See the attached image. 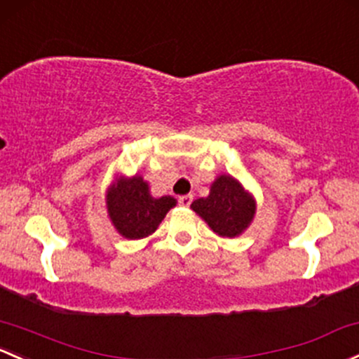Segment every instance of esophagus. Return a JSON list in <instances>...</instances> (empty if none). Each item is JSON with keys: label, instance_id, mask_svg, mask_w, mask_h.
Returning <instances> with one entry per match:
<instances>
[{"label": "esophagus", "instance_id": "obj_1", "mask_svg": "<svg viewBox=\"0 0 359 359\" xmlns=\"http://www.w3.org/2000/svg\"><path fill=\"white\" fill-rule=\"evenodd\" d=\"M191 203H192V196L191 194L180 196V198H179V205L180 206H189Z\"/></svg>", "mask_w": 359, "mask_h": 359}]
</instances>
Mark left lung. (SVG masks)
Returning <instances> with one entry per match:
<instances>
[{
    "mask_svg": "<svg viewBox=\"0 0 359 359\" xmlns=\"http://www.w3.org/2000/svg\"><path fill=\"white\" fill-rule=\"evenodd\" d=\"M191 208L222 237H236L255 217V199L230 175H220L208 198L196 199Z\"/></svg>",
    "mask_w": 359,
    "mask_h": 359,
    "instance_id": "8db88e82",
    "label": "left lung"
}]
</instances>
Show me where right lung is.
Wrapping results in <instances>:
<instances>
[{
    "label": "right lung",
    "mask_w": 359,
    "mask_h": 359,
    "mask_svg": "<svg viewBox=\"0 0 359 359\" xmlns=\"http://www.w3.org/2000/svg\"><path fill=\"white\" fill-rule=\"evenodd\" d=\"M175 203L172 196L151 198L148 184L142 177L118 180L107 196L113 225L127 239H142L153 233Z\"/></svg>",
    "instance_id": "obj_1"
}]
</instances>
